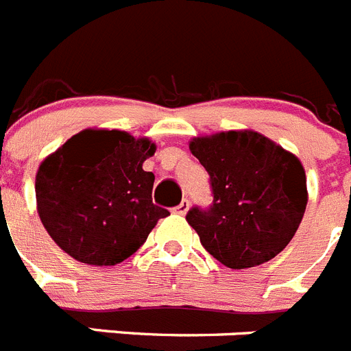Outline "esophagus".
I'll return each mask as SVG.
<instances>
[{
    "mask_svg": "<svg viewBox=\"0 0 351 351\" xmlns=\"http://www.w3.org/2000/svg\"><path fill=\"white\" fill-rule=\"evenodd\" d=\"M187 210H189V199H182V203L175 208V213H178V215H185Z\"/></svg>",
    "mask_w": 351,
    "mask_h": 351,
    "instance_id": "obj_1",
    "label": "esophagus"
}]
</instances>
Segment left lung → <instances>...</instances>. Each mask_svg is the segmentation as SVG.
I'll list each match as a JSON object with an SVG mask.
<instances>
[{
  "label": "left lung",
  "mask_w": 351,
  "mask_h": 351,
  "mask_svg": "<svg viewBox=\"0 0 351 351\" xmlns=\"http://www.w3.org/2000/svg\"><path fill=\"white\" fill-rule=\"evenodd\" d=\"M189 150L208 171L213 194L210 208L187 213L203 247L234 270L276 258L306 212L302 162L254 130L199 136Z\"/></svg>",
  "instance_id": "obj_1"
}]
</instances>
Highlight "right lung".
I'll return each mask as SVG.
<instances>
[{
	"mask_svg": "<svg viewBox=\"0 0 351 351\" xmlns=\"http://www.w3.org/2000/svg\"><path fill=\"white\" fill-rule=\"evenodd\" d=\"M157 150L123 130L84 129L44 158L35 180L36 210L51 239L81 263L111 267L141 247L166 208L154 205Z\"/></svg>",
	"mask_w": 351,
	"mask_h": 351,
	"instance_id": "obj_1",
	"label": "right lung"
}]
</instances>
